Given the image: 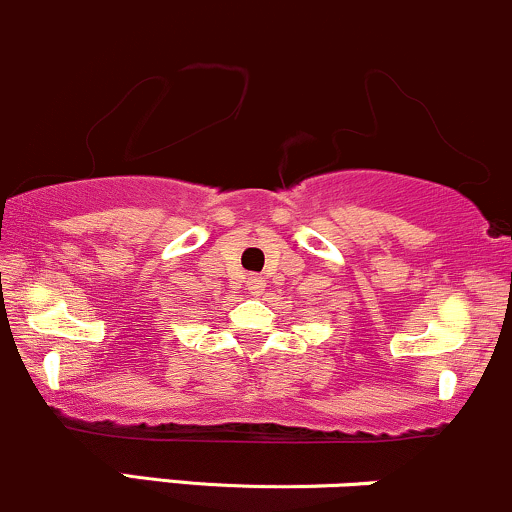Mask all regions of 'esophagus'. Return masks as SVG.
<instances>
[{"label": "esophagus", "mask_w": 512, "mask_h": 512, "mask_svg": "<svg viewBox=\"0 0 512 512\" xmlns=\"http://www.w3.org/2000/svg\"><path fill=\"white\" fill-rule=\"evenodd\" d=\"M246 290H249L251 295H261L263 290H266V280L261 276H249L246 278Z\"/></svg>", "instance_id": "34e87169"}]
</instances>
